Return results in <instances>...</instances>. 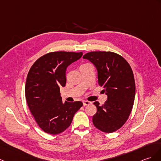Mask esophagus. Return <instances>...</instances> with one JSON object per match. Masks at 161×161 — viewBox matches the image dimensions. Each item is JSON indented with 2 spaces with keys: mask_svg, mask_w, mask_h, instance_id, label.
Returning <instances> with one entry per match:
<instances>
[{
  "mask_svg": "<svg viewBox=\"0 0 161 161\" xmlns=\"http://www.w3.org/2000/svg\"><path fill=\"white\" fill-rule=\"evenodd\" d=\"M91 103H91V102H88V101H84V102H83V104H84V106L91 105Z\"/></svg>",
  "mask_w": 161,
  "mask_h": 161,
  "instance_id": "esophagus-1",
  "label": "esophagus"
}]
</instances>
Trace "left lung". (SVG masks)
I'll return each instance as SVG.
<instances>
[{
    "label": "left lung",
    "mask_w": 161,
    "mask_h": 161,
    "mask_svg": "<svg viewBox=\"0 0 161 161\" xmlns=\"http://www.w3.org/2000/svg\"><path fill=\"white\" fill-rule=\"evenodd\" d=\"M96 67L98 84L108 96L102 106L94 102L97 113L92 123L97 128L112 133L121 128L131 113L135 97V81L132 70L122 56L110 51H91L85 54Z\"/></svg>",
    "instance_id": "1"
}]
</instances>
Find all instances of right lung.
Returning a JSON list of instances; mask_svg holds the SVG:
<instances>
[{
    "instance_id": "add662e5",
    "label": "right lung",
    "mask_w": 161,
    "mask_h": 161,
    "mask_svg": "<svg viewBox=\"0 0 161 161\" xmlns=\"http://www.w3.org/2000/svg\"><path fill=\"white\" fill-rule=\"evenodd\" d=\"M83 53L57 51L44 55L30 69L25 97L32 115L44 132L58 134L71 124L81 102H62L59 87L65 86L66 70Z\"/></svg>"
}]
</instances>
